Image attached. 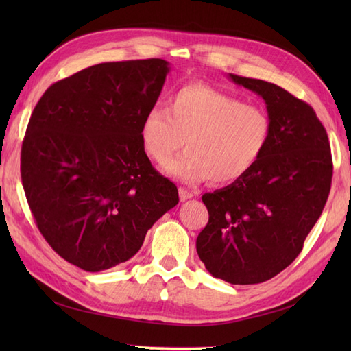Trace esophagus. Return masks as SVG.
Wrapping results in <instances>:
<instances>
[{
	"label": "esophagus",
	"mask_w": 351,
	"mask_h": 351,
	"mask_svg": "<svg viewBox=\"0 0 351 351\" xmlns=\"http://www.w3.org/2000/svg\"><path fill=\"white\" fill-rule=\"evenodd\" d=\"M193 196V191H190V190H185V189H180V199L182 200V202H185V200H189V199H191Z\"/></svg>",
	"instance_id": "1"
}]
</instances>
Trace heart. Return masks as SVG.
Wrapping results in <instances>:
<instances>
[{"instance_id": "b5f03b06", "label": "heart", "mask_w": 351, "mask_h": 351, "mask_svg": "<svg viewBox=\"0 0 351 351\" xmlns=\"http://www.w3.org/2000/svg\"><path fill=\"white\" fill-rule=\"evenodd\" d=\"M271 119L259 106L205 84H187L169 98L167 110L155 107L140 125L143 151L164 166L187 140L189 149L167 166L184 184L205 180L230 184L263 158L271 140Z\"/></svg>"}]
</instances>
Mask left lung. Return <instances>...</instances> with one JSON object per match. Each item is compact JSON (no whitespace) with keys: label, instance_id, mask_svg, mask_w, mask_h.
Segmentation results:
<instances>
[{"label":"left lung","instance_id":"8db88e82","mask_svg":"<svg viewBox=\"0 0 351 351\" xmlns=\"http://www.w3.org/2000/svg\"><path fill=\"white\" fill-rule=\"evenodd\" d=\"M229 78L265 101L271 140L247 175L202 196L210 220L196 249L214 278L252 285L299 256L329 197L333 164L327 132L309 104L263 80Z\"/></svg>","mask_w":351,"mask_h":351}]
</instances>
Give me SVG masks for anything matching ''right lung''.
Segmentation results:
<instances>
[{
  "label": "right lung",
  "mask_w": 351,
  "mask_h": 351,
  "mask_svg": "<svg viewBox=\"0 0 351 351\" xmlns=\"http://www.w3.org/2000/svg\"><path fill=\"white\" fill-rule=\"evenodd\" d=\"M169 71L161 58L90 66L48 87L29 117L21 151L29 210L51 247L86 271L132 258L180 202L140 141Z\"/></svg>",
  "instance_id": "right-lung-1"
}]
</instances>
